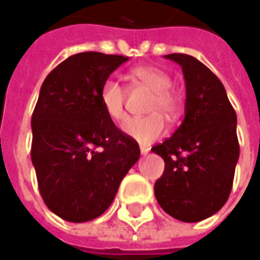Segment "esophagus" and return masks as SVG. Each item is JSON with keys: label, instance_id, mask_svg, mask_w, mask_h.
I'll use <instances>...</instances> for the list:
<instances>
[{"label": "esophagus", "instance_id": "esophagus-1", "mask_svg": "<svg viewBox=\"0 0 260 260\" xmlns=\"http://www.w3.org/2000/svg\"><path fill=\"white\" fill-rule=\"evenodd\" d=\"M149 150H150V149H149L148 146H141V153H142V155H148Z\"/></svg>", "mask_w": 260, "mask_h": 260}]
</instances>
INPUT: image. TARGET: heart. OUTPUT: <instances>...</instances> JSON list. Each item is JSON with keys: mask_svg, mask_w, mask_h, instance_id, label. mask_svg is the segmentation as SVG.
<instances>
[{"mask_svg": "<svg viewBox=\"0 0 260 260\" xmlns=\"http://www.w3.org/2000/svg\"><path fill=\"white\" fill-rule=\"evenodd\" d=\"M132 77L143 86L153 91L146 111L150 115L142 118H131L124 125L122 131L126 135L142 145H149L166 134L168 124L166 119L179 117L181 110V101L179 95L170 88L172 79L166 72L155 66H138L131 70ZM126 90L115 79H107L100 90V103L107 117L121 122L126 117L125 111Z\"/></svg>", "mask_w": 260, "mask_h": 260, "instance_id": "heart-1", "label": "heart"}]
</instances>
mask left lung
Here are the masks:
<instances>
[{
	"instance_id": "8db88e82",
	"label": "left lung",
	"mask_w": 260,
	"mask_h": 260,
	"mask_svg": "<svg viewBox=\"0 0 260 260\" xmlns=\"http://www.w3.org/2000/svg\"><path fill=\"white\" fill-rule=\"evenodd\" d=\"M186 81V115L173 135L152 150L165 172L155 183L159 206L183 222L221 210L231 193L239 157L237 114L219 79L190 54L172 53Z\"/></svg>"
}]
</instances>
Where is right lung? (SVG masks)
<instances>
[{
	"label": "right lung",
	"mask_w": 260,
	"mask_h": 260,
	"mask_svg": "<svg viewBox=\"0 0 260 260\" xmlns=\"http://www.w3.org/2000/svg\"><path fill=\"white\" fill-rule=\"evenodd\" d=\"M128 60L121 54L83 52L48 74L32 114L38 187L52 212L70 222L100 217L141 150L118 129L100 103L110 74Z\"/></svg>",
	"instance_id": "right-lung-1"
}]
</instances>
